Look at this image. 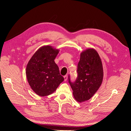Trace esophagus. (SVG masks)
Returning a JSON list of instances; mask_svg holds the SVG:
<instances>
[{
	"mask_svg": "<svg viewBox=\"0 0 131 131\" xmlns=\"http://www.w3.org/2000/svg\"><path fill=\"white\" fill-rule=\"evenodd\" d=\"M64 81H66L67 80V78H68V76L67 75H65L64 76Z\"/></svg>",
	"mask_w": 131,
	"mask_h": 131,
	"instance_id": "esophagus-1",
	"label": "esophagus"
}]
</instances>
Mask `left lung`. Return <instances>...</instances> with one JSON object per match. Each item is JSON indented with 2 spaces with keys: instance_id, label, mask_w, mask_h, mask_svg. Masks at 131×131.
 Returning a JSON list of instances; mask_svg holds the SVG:
<instances>
[{
  "instance_id": "1",
  "label": "left lung",
  "mask_w": 131,
  "mask_h": 131,
  "mask_svg": "<svg viewBox=\"0 0 131 131\" xmlns=\"http://www.w3.org/2000/svg\"><path fill=\"white\" fill-rule=\"evenodd\" d=\"M77 72L78 77L74 82L70 81L69 76V83L74 99L82 103L94 95L103 82V64L94 49L88 48L80 53Z\"/></svg>"
}]
</instances>
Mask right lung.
<instances>
[{"label": "right lung", "mask_w": 131, "mask_h": 131, "mask_svg": "<svg viewBox=\"0 0 131 131\" xmlns=\"http://www.w3.org/2000/svg\"><path fill=\"white\" fill-rule=\"evenodd\" d=\"M60 50L43 46L34 54L26 68L27 81L33 91L40 96L55 92L64 79L54 62Z\"/></svg>", "instance_id": "add662e5"}]
</instances>
